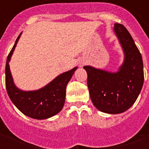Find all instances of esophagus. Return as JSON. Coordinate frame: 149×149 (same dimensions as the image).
<instances>
[{
  "mask_svg": "<svg viewBox=\"0 0 149 149\" xmlns=\"http://www.w3.org/2000/svg\"><path fill=\"white\" fill-rule=\"evenodd\" d=\"M81 65H84V61H81Z\"/></svg>",
  "mask_w": 149,
  "mask_h": 149,
  "instance_id": "esophagus-1",
  "label": "esophagus"
}]
</instances>
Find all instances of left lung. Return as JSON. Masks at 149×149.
<instances>
[{
  "instance_id": "8db88e82",
  "label": "left lung",
  "mask_w": 149,
  "mask_h": 149,
  "mask_svg": "<svg viewBox=\"0 0 149 149\" xmlns=\"http://www.w3.org/2000/svg\"><path fill=\"white\" fill-rule=\"evenodd\" d=\"M113 31L124 52V61L117 72L84 66L88 74V87L94 106L100 112L119 114L132 106L144 84L142 56L132 37L120 24Z\"/></svg>"
}]
</instances>
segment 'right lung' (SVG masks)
<instances>
[{
	"mask_svg": "<svg viewBox=\"0 0 149 149\" xmlns=\"http://www.w3.org/2000/svg\"><path fill=\"white\" fill-rule=\"evenodd\" d=\"M21 33L9 52L5 65V85L12 102L23 114L31 118L45 120L56 115L64 107L66 95V86L74 74L77 67L63 72L54 78L45 86L37 90L24 91L14 84L9 61Z\"/></svg>",
	"mask_w": 149,
	"mask_h": 149,
	"instance_id": "1",
	"label": "right lung"
}]
</instances>
